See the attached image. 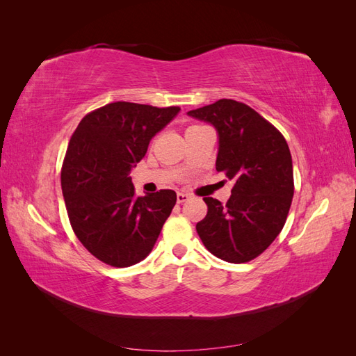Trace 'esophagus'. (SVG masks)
I'll use <instances>...</instances> for the list:
<instances>
[{
    "label": "esophagus",
    "mask_w": 356,
    "mask_h": 356,
    "mask_svg": "<svg viewBox=\"0 0 356 356\" xmlns=\"http://www.w3.org/2000/svg\"><path fill=\"white\" fill-rule=\"evenodd\" d=\"M188 199H190V195H188V193L179 191L178 195H177V200H178V203H184V202H187Z\"/></svg>",
    "instance_id": "esophagus-1"
}]
</instances>
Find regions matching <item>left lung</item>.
<instances>
[{
    "label": "left lung",
    "mask_w": 356,
    "mask_h": 356,
    "mask_svg": "<svg viewBox=\"0 0 356 356\" xmlns=\"http://www.w3.org/2000/svg\"><path fill=\"white\" fill-rule=\"evenodd\" d=\"M218 131V172L234 181L227 203L203 197L208 213L196 224L207 250L241 264L263 254L284 229L294 196L293 159L284 135L250 105L220 99L188 111Z\"/></svg>",
    "instance_id": "left-lung-1"
}]
</instances>
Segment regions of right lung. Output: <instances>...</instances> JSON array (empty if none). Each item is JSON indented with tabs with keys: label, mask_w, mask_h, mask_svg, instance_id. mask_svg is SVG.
<instances>
[{
	"label": "right lung",
	"mask_w": 356,
	"mask_h": 356,
	"mask_svg": "<svg viewBox=\"0 0 356 356\" xmlns=\"http://www.w3.org/2000/svg\"><path fill=\"white\" fill-rule=\"evenodd\" d=\"M179 110L118 101L86 114L74 131L60 186L75 236L99 261L129 267L152 252L177 193L136 197L129 172Z\"/></svg>",
	"instance_id": "obj_1"
}]
</instances>
